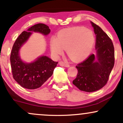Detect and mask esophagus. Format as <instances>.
<instances>
[{"instance_id":"1","label":"esophagus","mask_w":123,"mask_h":123,"mask_svg":"<svg viewBox=\"0 0 123 123\" xmlns=\"http://www.w3.org/2000/svg\"><path fill=\"white\" fill-rule=\"evenodd\" d=\"M59 64L60 66H65V67H69V64L68 63L66 62H63V61H60L59 62Z\"/></svg>"}]
</instances>
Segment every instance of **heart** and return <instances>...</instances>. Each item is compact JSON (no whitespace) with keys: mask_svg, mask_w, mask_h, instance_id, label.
<instances>
[{"mask_svg":"<svg viewBox=\"0 0 123 123\" xmlns=\"http://www.w3.org/2000/svg\"><path fill=\"white\" fill-rule=\"evenodd\" d=\"M95 38L92 31L84 27H73L60 31L57 37L50 40V48L55 55L66 49L67 54L74 60H81L90 54Z\"/></svg>","mask_w":123,"mask_h":123,"instance_id":"b5f03b06","label":"heart"}]
</instances>
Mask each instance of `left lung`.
I'll list each match as a JSON object with an SVG mask.
<instances>
[{"label": "left lung", "instance_id": "8db88e82", "mask_svg": "<svg viewBox=\"0 0 123 123\" xmlns=\"http://www.w3.org/2000/svg\"><path fill=\"white\" fill-rule=\"evenodd\" d=\"M96 35L97 54L90 55L77 65L76 78L73 84L80 90L94 92L104 87L115 64L113 44L108 35L98 25L91 22Z\"/></svg>", "mask_w": 123, "mask_h": 123}]
</instances>
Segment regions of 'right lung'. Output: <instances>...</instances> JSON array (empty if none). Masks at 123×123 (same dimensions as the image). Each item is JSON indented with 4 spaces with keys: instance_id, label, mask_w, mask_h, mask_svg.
I'll use <instances>...</instances> for the list:
<instances>
[{
    "instance_id": "add662e5",
    "label": "right lung",
    "mask_w": 123,
    "mask_h": 123,
    "mask_svg": "<svg viewBox=\"0 0 123 123\" xmlns=\"http://www.w3.org/2000/svg\"><path fill=\"white\" fill-rule=\"evenodd\" d=\"M31 32H40L47 35L50 32V29L44 24H37L29 28L28 32H22L12 46L10 63L14 79L24 88L33 90L40 87L52 76L58 62L53 61L46 56L38 58L37 60L30 63L22 61L18 51L32 34Z\"/></svg>"
}]
</instances>
